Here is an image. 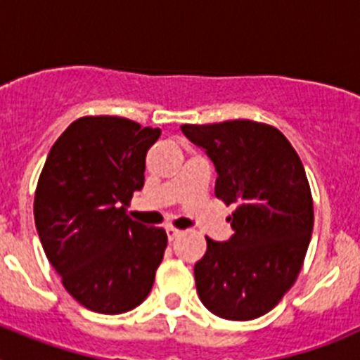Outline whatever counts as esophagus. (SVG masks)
Instances as JSON below:
<instances>
[{
    "instance_id": "obj_1",
    "label": "esophagus",
    "mask_w": 360,
    "mask_h": 360,
    "mask_svg": "<svg viewBox=\"0 0 360 360\" xmlns=\"http://www.w3.org/2000/svg\"><path fill=\"white\" fill-rule=\"evenodd\" d=\"M178 236H180V231H178V229L167 227V238H169V241H174Z\"/></svg>"
}]
</instances>
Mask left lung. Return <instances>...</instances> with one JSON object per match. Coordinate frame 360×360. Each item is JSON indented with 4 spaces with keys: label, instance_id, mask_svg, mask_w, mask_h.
Masks as SVG:
<instances>
[{
    "label": "left lung",
    "instance_id": "left-lung-1",
    "mask_svg": "<svg viewBox=\"0 0 360 360\" xmlns=\"http://www.w3.org/2000/svg\"><path fill=\"white\" fill-rule=\"evenodd\" d=\"M216 167L214 195L236 205L227 241L207 240L195 265L203 307L229 321L265 316L292 288L314 229L303 162L278 128L254 120L184 124Z\"/></svg>",
    "mask_w": 360,
    "mask_h": 360
}]
</instances>
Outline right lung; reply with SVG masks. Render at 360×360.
Segmentation results:
<instances>
[{"mask_svg": "<svg viewBox=\"0 0 360 360\" xmlns=\"http://www.w3.org/2000/svg\"><path fill=\"white\" fill-rule=\"evenodd\" d=\"M158 136V128L124 117H81L52 146L37 180L44 254L91 311L124 314L151 292L167 234L129 218L126 205L144 187L146 153Z\"/></svg>", "mask_w": 360, "mask_h": 360, "instance_id": "right-lung-1", "label": "right lung"}]
</instances>
